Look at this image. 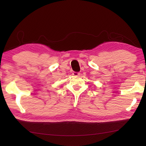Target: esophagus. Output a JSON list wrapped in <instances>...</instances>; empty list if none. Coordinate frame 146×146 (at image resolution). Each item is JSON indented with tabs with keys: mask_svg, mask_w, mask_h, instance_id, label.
<instances>
[{
	"mask_svg": "<svg viewBox=\"0 0 146 146\" xmlns=\"http://www.w3.org/2000/svg\"><path fill=\"white\" fill-rule=\"evenodd\" d=\"M80 74V73L77 72H72V75H73L74 76H78Z\"/></svg>",
	"mask_w": 146,
	"mask_h": 146,
	"instance_id": "obj_1",
	"label": "esophagus"
}]
</instances>
